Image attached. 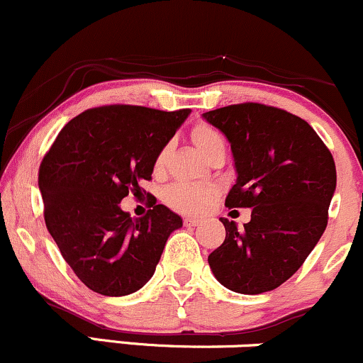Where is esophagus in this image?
<instances>
[{
    "instance_id": "34e87169",
    "label": "esophagus",
    "mask_w": 363,
    "mask_h": 363,
    "mask_svg": "<svg viewBox=\"0 0 363 363\" xmlns=\"http://www.w3.org/2000/svg\"><path fill=\"white\" fill-rule=\"evenodd\" d=\"M200 224H201L200 218H193V217H186L184 218V225L186 227H196V225H200Z\"/></svg>"
}]
</instances>
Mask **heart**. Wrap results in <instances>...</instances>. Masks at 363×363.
Returning <instances> with one entry per match:
<instances>
[{
	"instance_id": "obj_1",
	"label": "heart",
	"mask_w": 363,
	"mask_h": 363,
	"mask_svg": "<svg viewBox=\"0 0 363 363\" xmlns=\"http://www.w3.org/2000/svg\"><path fill=\"white\" fill-rule=\"evenodd\" d=\"M191 138H193L194 145L198 150L210 158L217 150L225 148L224 139L220 134L213 129L210 123L200 122L191 129ZM167 148L160 150V153L155 158V170L160 172L165 165L167 160ZM217 198V191L210 186L203 184H193V182H175V184L169 186L163 193V201L179 213L186 215H198L203 213Z\"/></svg>"
}]
</instances>
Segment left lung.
Returning a JSON list of instances; mask_svg holds the SVG:
<instances>
[{"label":"left lung","mask_w":363,"mask_h":363,"mask_svg":"<svg viewBox=\"0 0 363 363\" xmlns=\"http://www.w3.org/2000/svg\"><path fill=\"white\" fill-rule=\"evenodd\" d=\"M229 139L236 184L227 208H252L240 230L222 217L225 240L208 255L213 276L230 291H272L303 265L324 234L336 189L334 158L303 118L262 103L203 113Z\"/></svg>","instance_id":"obj_1"}]
</instances>
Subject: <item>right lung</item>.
Listing matches in <instances>:
<instances>
[{
	"mask_svg": "<svg viewBox=\"0 0 363 363\" xmlns=\"http://www.w3.org/2000/svg\"><path fill=\"white\" fill-rule=\"evenodd\" d=\"M189 108L162 111L106 105L67 123L39 167L45 222L75 276L103 296H125L155 274L170 233L182 218L157 200L134 220L121 208L141 193L155 158Z\"/></svg>",
	"mask_w": 363,
	"mask_h": 363,
	"instance_id": "right-lung-1",
	"label": "right lung"
}]
</instances>
